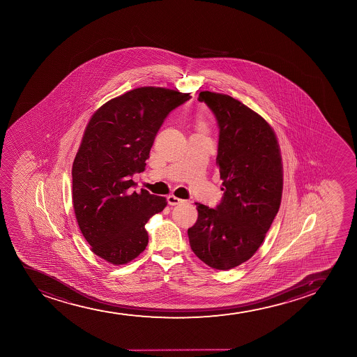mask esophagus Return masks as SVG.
<instances>
[{"instance_id":"obj_1","label":"esophagus","mask_w":357,"mask_h":357,"mask_svg":"<svg viewBox=\"0 0 357 357\" xmlns=\"http://www.w3.org/2000/svg\"><path fill=\"white\" fill-rule=\"evenodd\" d=\"M182 202H183L182 199H178V197H174V195H169L168 197V204L170 206L180 205Z\"/></svg>"}]
</instances>
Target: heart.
Wrapping results in <instances>:
<instances>
[{"label": "heart", "mask_w": 357, "mask_h": 357, "mask_svg": "<svg viewBox=\"0 0 357 357\" xmlns=\"http://www.w3.org/2000/svg\"><path fill=\"white\" fill-rule=\"evenodd\" d=\"M197 128H205V123H204V121H202V120H200V121H199V123H197Z\"/></svg>", "instance_id": "1"}]
</instances>
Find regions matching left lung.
Here are the masks:
<instances>
[{"label":"left lung","instance_id":"8db88e82","mask_svg":"<svg viewBox=\"0 0 357 357\" xmlns=\"http://www.w3.org/2000/svg\"><path fill=\"white\" fill-rule=\"evenodd\" d=\"M197 100L217 119L224 195L215 208L195 202L189 244L207 266L227 271L254 256L279 212L282 160L273 128L256 112L229 95L201 91Z\"/></svg>","mask_w":357,"mask_h":357}]
</instances>
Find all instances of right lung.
<instances>
[{
    "instance_id": "1",
    "label": "right lung",
    "mask_w": 357,
    "mask_h": 357,
    "mask_svg": "<svg viewBox=\"0 0 357 357\" xmlns=\"http://www.w3.org/2000/svg\"><path fill=\"white\" fill-rule=\"evenodd\" d=\"M189 93L142 86L109 100L86 125L73 164V204L83 237L107 262L126 264L148 245L145 224L167 199L132 190L157 132Z\"/></svg>"
}]
</instances>
